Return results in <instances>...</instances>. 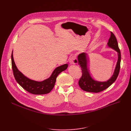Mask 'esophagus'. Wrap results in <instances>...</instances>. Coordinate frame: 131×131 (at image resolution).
Listing matches in <instances>:
<instances>
[{"label": "esophagus", "mask_w": 131, "mask_h": 131, "mask_svg": "<svg viewBox=\"0 0 131 131\" xmlns=\"http://www.w3.org/2000/svg\"><path fill=\"white\" fill-rule=\"evenodd\" d=\"M69 62L71 64L74 65V64H77L78 61V59H77L76 57H75V56H72L69 58Z\"/></svg>", "instance_id": "obj_1"}]
</instances>
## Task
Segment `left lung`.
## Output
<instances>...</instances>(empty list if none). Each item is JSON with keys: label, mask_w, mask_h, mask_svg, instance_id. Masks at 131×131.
Returning <instances> with one entry per match:
<instances>
[{"label": "left lung", "mask_w": 131, "mask_h": 131, "mask_svg": "<svg viewBox=\"0 0 131 131\" xmlns=\"http://www.w3.org/2000/svg\"><path fill=\"white\" fill-rule=\"evenodd\" d=\"M111 37L108 40L107 45L109 47L117 52L118 60L113 76L108 81L106 82H99L93 80L89 73V67H88V63H89V59L87 54L83 52L78 55L79 64L81 66L82 72V77L79 81V85L82 90L85 91L98 93L104 91L111 86L118 77L121 67V54L116 38L112 32H111Z\"/></svg>", "instance_id": "8db88e82"}]
</instances>
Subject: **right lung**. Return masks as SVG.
I'll return each mask as SVG.
<instances>
[{"mask_svg": "<svg viewBox=\"0 0 131 131\" xmlns=\"http://www.w3.org/2000/svg\"><path fill=\"white\" fill-rule=\"evenodd\" d=\"M12 66L14 78L17 83L24 90L34 94H45L49 93L54 87L56 78L59 74L67 69L68 64H66L57 67L52 72L49 78L43 81L38 82L29 79L18 71L12 53Z\"/></svg>", "mask_w": 131, "mask_h": 131, "instance_id": "1", "label": "right lung"}]
</instances>
